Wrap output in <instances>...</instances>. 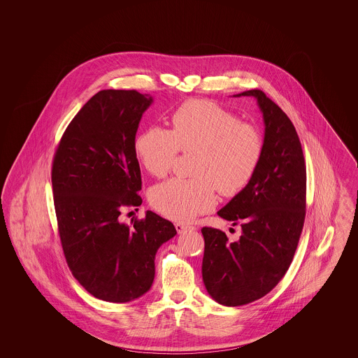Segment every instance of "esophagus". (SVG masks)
Here are the masks:
<instances>
[{
    "label": "esophagus",
    "mask_w": 358,
    "mask_h": 358,
    "mask_svg": "<svg viewBox=\"0 0 358 358\" xmlns=\"http://www.w3.org/2000/svg\"><path fill=\"white\" fill-rule=\"evenodd\" d=\"M174 227H176V229H177V232H178V234H185L187 231H193V229H196L193 225H187V224H182V222H176V224H174Z\"/></svg>",
    "instance_id": "esophagus-1"
}]
</instances>
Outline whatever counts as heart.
I'll use <instances>...</instances> for the list:
<instances>
[{
    "label": "heart",
    "mask_w": 358,
    "mask_h": 358,
    "mask_svg": "<svg viewBox=\"0 0 358 358\" xmlns=\"http://www.w3.org/2000/svg\"><path fill=\"white\" fill-rule=\"evenodd\" d=\"M136 153L154 177L166 176L178 152L194 150L193 178H171L150 190L154 209L174 222H190L216 204V189L235 196L252 180L264 139L255 124L209 101H187L171 114V130L152 126L136 136Z\"/></svg>",
    "instance_id": "1"
}]
</instances>
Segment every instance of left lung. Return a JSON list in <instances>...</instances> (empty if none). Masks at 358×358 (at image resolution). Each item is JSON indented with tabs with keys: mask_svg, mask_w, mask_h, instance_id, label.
I'll list each match as a JSON object with an SVG mask.
<instances>
[{
	"mask_svg": "<svg viewBox=\"0 0 358 358\" xmlns=\"http://www.w3.org/2000/svg\"><path fill=\"white\" fill-rule=\"evenodd\" d=\"M235 96L256 98L266 129L263 157L252 180L217 212L241 225V236L229 243L220 229H201L205 289L224 306L251 303L280 282L306 216V165L292 122L260 90Z\"/></svg>",
	"mask_w": 358,
	"mask_h": 358,
	"instance_id": "obj_1",
	"label": "left lung"
}]
</instances>
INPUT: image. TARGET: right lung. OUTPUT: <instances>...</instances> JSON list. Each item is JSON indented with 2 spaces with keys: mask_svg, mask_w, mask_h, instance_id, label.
I'll use <instances>...</instances> for the list:
<instances>
[{
  "mask_svg": "<svg viewBox=\"0 0 358 358\" xmlns=\"http://www.w3.org/2000/svg\"><path fill=\"white\" fill-rule=\"evenodd\" d=\"M153 102L136 90H103L71 120L52 162L59 236L75 279L113 303L142 296L153 285L157 250L177 231L152 210L120 222L142 204L136 130Z\"/></svg>",
  "mask_w": 358,
  "mask_h": 358,
  "instance_id": "1",
  "label": "right lung"
}]
</instances>
